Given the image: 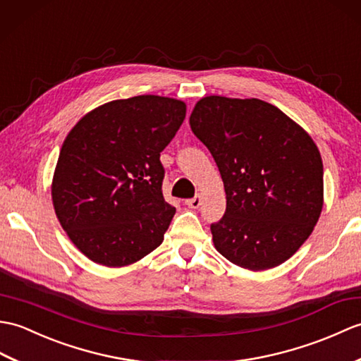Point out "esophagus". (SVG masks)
Here are the masks:
<instances>
[{
    "label": "esophagus",
    "mask_w": 361,
    "mask_h": 361,
    "mask_svg": "<svg viewBox=\"0 0 361 361\" xmlns=\"http://www.w3.org/2000/svg\"><path fill=\"white\" fill-rule=\"evenodd\" d=\"M202 204V196L201 195H196L193 199H188L185 201V205H188L190 208H199Z\"/></svg>",
    "instance_id": "1"
}]
</instances>
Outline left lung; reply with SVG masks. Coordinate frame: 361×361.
I'll list each match as a JSON object with an SVG mask.
<instances>
[{
	"instance_id": "8db88e82",
	"label": "left lung",
	"mask_w": 361,
	"mask_h": 361,
	"mask_svg": "<svg viewBox=\"0 0 361 361\" xmlns=\"http://www.w3.org/2000/svg\"><path fill=\"white\" fill-rule=\"evenodd\" d=\"M190 126L226 190V214L212 224L216 250L253 271L289 259L324 202L323 160L307 131L267 102L221 95L199 100Z\"/></svg>"
}]
</instances>
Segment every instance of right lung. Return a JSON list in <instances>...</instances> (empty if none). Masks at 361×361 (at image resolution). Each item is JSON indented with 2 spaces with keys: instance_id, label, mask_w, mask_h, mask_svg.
Returning <instances> with one entry per match:
<instances>
[{
  "instance_id": "1",
  "label": "right lung",
  "mask_w": 361,
  "mask_h": 361,
  "mask_svg": "<svg viewBox=\"0 0 361 361\" xmlns=\"http://www.w3.org/2000/svg\"><path fill=\"white\" fill-rule=\"evenodd\" d=\"M182 100L160 95L108 102L66 135L52 178V204L80 252L106 267L157 248L176 213L162 195L160 153L185 118Z\"/></svg>"
}]
</instances>
